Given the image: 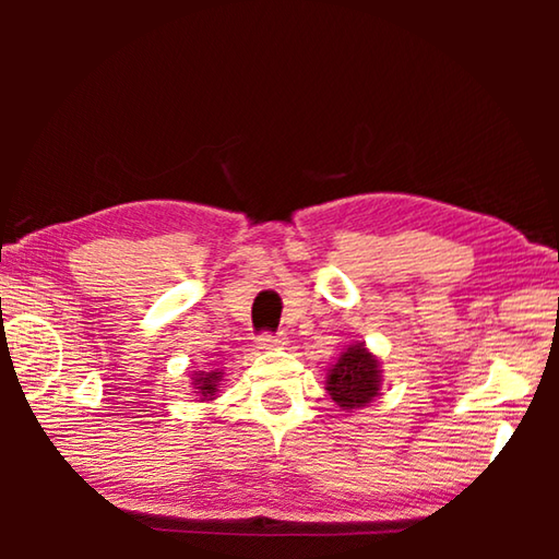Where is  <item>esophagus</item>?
<instances>
[{"label":"esophagus","instance_id":"obj_1","mask_svg":"<svg viewBox=\"0 0 559 559\" xmlns=\"http://www.w3.org/2000/svg\"><path fill=\"white\" fill-rule=\"evenodd\" d=\"M257 345H259V349H276V347H283V345H286V337H283L281 333H278V335L261 333V335L257 337Z\"/></svg>","mask_w":559,"mask_h":559}]
</instances>
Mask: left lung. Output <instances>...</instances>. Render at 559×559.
I'll list each match as a JSON object with an SVG mask.
<instances>
[{"label":"left lung","mask_w":559,"mask_h":559,"mask_svg":"<svg viewBox=\"0 0 559 559\" xmlns=\"http://www.w3.org/2000/svg\"><path fill=\"white\" fill-rule=\"evenodd\" d=\"M380 359L365 347V343H355L328 370L325 390L330 400L343 409H362L380 394Z\"/></svg>","instance_id":"1"}]
</instances>
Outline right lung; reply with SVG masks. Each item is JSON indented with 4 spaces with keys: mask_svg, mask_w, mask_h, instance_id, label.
Here are the masks:
<instances>
[{
    "mask_svg": "<svg viewBox=\"0 0 559 559\" xmlns=\"http://www.w3.org/2000/svg\"><path fill=\"white\" fill-rule=\"evenodd\" d=\"M224 372L219 370H212V372H194L192 377V386L197 396H200V402H210L219 392V382H222Z\"/></svg>",
    "mask_w": 559,
    "mask_h": 559,
    "instance_id": "obj_1",
    "label": "right lung"
}]
</instances>
